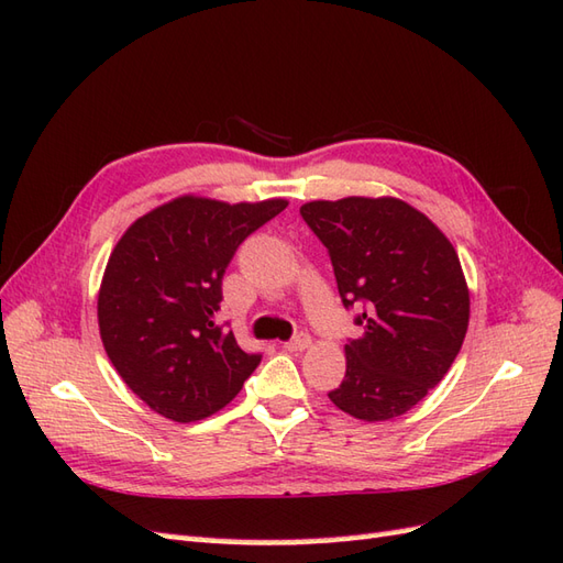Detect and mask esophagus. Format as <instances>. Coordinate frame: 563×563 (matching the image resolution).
<instances>
[{
    "mask_svg": "<svg viewBox=\"0 0 563 563\" xmlns=\"http://www.w3.org/2000/svg\"><path fill=\"white\" fill-rule=\"evenodd\" d=\"M309 343H312V339H309V333H297L295 339L283 343V349L290 351V353H300V351L309 349Z\"/></svg>",
    "mask_w": 563,
    "mask_h": 563,
    "instance_id": "obj_1",
    "label": "esophagus"
}]
</instances>
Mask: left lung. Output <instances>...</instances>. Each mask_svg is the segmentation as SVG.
<instances>
[{"label":"left lung","instance_id":"left-lung-1","mask_svg":"<svg viewBox=\"0 0 563 563\" xmlns=\"http://www.w3.org/2000/svg\"><path fill=\"white\" fill-rule=\"evenodd\" d=\"M329 249L339 295L363 336L345 343V377L329 399L361 421H391L448 375L470 327V288L450 239L399 198L305 202Z\"/></svg>","mask_w":563,"mask_h":563}]
</instances>
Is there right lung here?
<instances>
[{
    "label": "right lung",
    "instance_id": "1",
    "mask_svg": "<svg viewBox=\"0 0 563 563\" xmlns=\"http://www.w3.org/2000/svg\"><path fill=\"white\" fill-rule=\"evenodd\" d=\"M288 200L181 196L118 239L99 290V331L118 375L152 411L202 421L230 404L261 363L214 314L234 251Z\"/></svg>",
    "mask_w": 563,
    "mask_h": 563
}]
</instances>
